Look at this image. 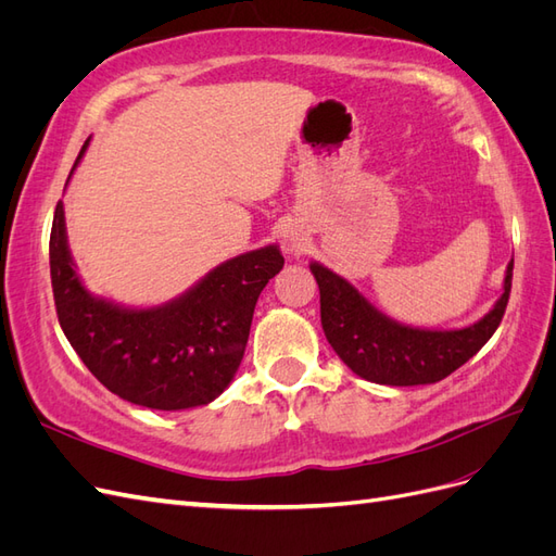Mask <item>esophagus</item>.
Instances as JSON below:
<instances>
[{"mask_svg": "<svg viewBox=\"0 0 556 556\" xmlns=\"http://www.w3.org/2000/svg\"><path fill=\"white\" fill-rule=\"evenodd\" d=\"M282 243H285V252H288V255H301L306 248V237L296 229H288L282 233Z\"/></svg>", "mask_w": 556, "mask_h": 556, "instance_id": "esophagus-1", "label": "esophagus"}]
</instances>
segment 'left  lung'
<instances>
[{"label": "left lung", "mask_w": 556, "mask_h": 556, "mask_svg": "<svg viewBox=\"0 0 556 556\" xmlns=\"http://www.w3.org/2000/svg\"><path fill=\"white\" fill-rule=\"evenodd\" d=\"M319 288V317L329 345L352 374L392 387L431 384L457 371L492 339L506 313L513 260L503 294L478 323L462 329H422L401 325L378 311L355 285L319 262H311Z\"/></svg>", "instance_id": "left-lung-1"}]
</instances>
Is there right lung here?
<instances>
[{
    "instance_id": "obj_1",
    "label": "right lung",
    "mask_w": 556,
    "mask_h": 556,
    "mask_svg": "<svg viewBox=\"0 0 556 556\" xmlns=\"http://www.w3.org/2000/svg\"><path fill=\"white\" fill-rule=\"evenodd\" d=\"M282 264L280 248L264 245L215 266L166 304L131 308L83 285L66 243L62 201L50 231V280L66 341L109 392L153 410L206 406L227 390L241 366L257 299Z\"/></svg>"
}]
</instances>
